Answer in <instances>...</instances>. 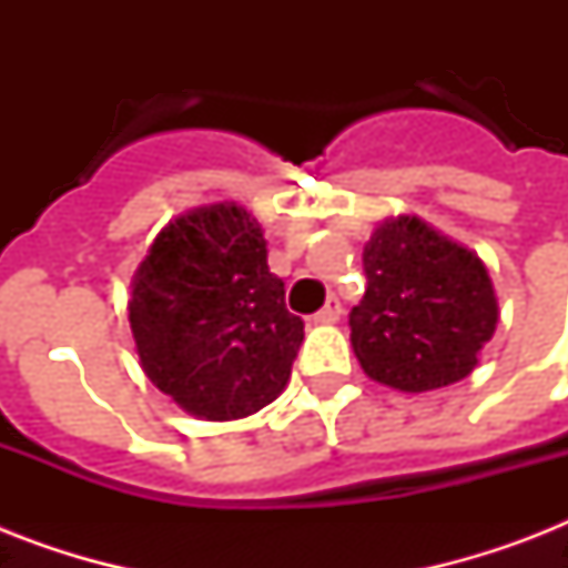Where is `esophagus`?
<instances>
[{
	"label": "esophagus",
	"instance_id": "obj_1",
	"mask_svg": "<svg viewBox=\"0 0 568 568\" xmlns=\"http://www.w3.org/2000/svg\"><path fill=\"white\" fill-rule=\"evenodd\" d=\"M338 315H342V303H338V297H329V301L324 303V310H318L312 315V321H315V324H333V321H338Z\"/></svg>",
	"mask_w": 568,
	"mask_h": 568
}]
</instances>
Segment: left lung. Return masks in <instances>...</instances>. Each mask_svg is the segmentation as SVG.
<instances>
[{
	"mask_svg": "<svg viewBox=\"0 0 568 568\" xmlns=\"http://www.w3.org/2000/svg\"><path fill=\"white\" fill-rule=\"evenodd\" d=\"M363 267L368 288L351 310V345L368 377L415 395L475 372L498 324L477 253L400 214L374 230Z\"/></svg>",
	"mask_w": 568,
	"mask_h": 568,
	"instance_id": "1",
	"label": "left lung"
}]
</instances>
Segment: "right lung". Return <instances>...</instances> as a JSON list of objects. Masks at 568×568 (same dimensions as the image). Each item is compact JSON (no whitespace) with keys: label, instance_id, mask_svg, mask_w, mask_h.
<instances>
[{"label":"right lung","instance_id":"add662e5","mask_svg":"<svg viewBox=\"0 0 568 568\" xmlns=\"http://www.w3.org/2000/svg\"><path fill=\"white\" fill-rule=\"evenodd\" d=\"M129 327L146 377L205 422L271 404L303 342L262 226L235 203L191 209L155 235L132 280Z\"/></svg>","mask_w":568,"mask_h":568}]
</instances>
